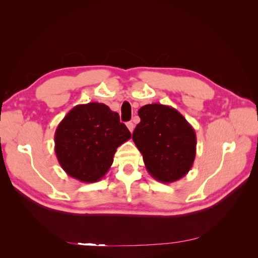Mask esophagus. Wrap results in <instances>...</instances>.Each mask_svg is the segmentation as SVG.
<instances>
[{
	"label": "esophagus",
	"instance_id": "1",
	"mask_svg": "<svg viewBox=\"0 0 258 258\" xmlns=\"http://www.w3.org/2000/svg\"><path fill=\"white\" fill-rule=\"evenodd\" d=\"M126 126H127V128L130 130V132L132 133L133 131H134V127H135V125H134V123L133 122H127V124H126Z\"/></svg>",
	"mask_w": 258,
	"mask_h": 258
}]
</instances>
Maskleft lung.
Instances as JSON below:
<instances>
[{
  "label": "left lung",
  "instance_id": "left-lung-1",
  "mask_svg": "<svg viewBox=\"0 0 258 258\" xmlns=\"http://www.w3.org/2000/svg\"><path fill=\"white\" fill-rule=\"evenodd\" d=\"M141 122L133 141L143 155L147 172L161 183L184 177L193 166L196 134L191 125L174 107L147 104L139 109Z\"/></svg>",
  "mask_w": 258,
  "mask_h": 258
}]
</instances>
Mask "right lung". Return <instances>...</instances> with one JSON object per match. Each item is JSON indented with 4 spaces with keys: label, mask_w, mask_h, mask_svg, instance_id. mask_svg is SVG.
I'll use <instances>...</instances> for the list:
<instances>
[{
    "label": "right lung",
    "mask_w": 258,
    "mask_h": 258,
    "mask_svg": "<svg viewBox=\"0 0 258 258\" xmlns=\"http://www.w3.org/2000/svg\"><path fill=\"white\" fill-rule=\"evenodd\" d=\"M131 136L127 127L119 122V115L105 104H80L57 125L55 154L69 176L95 183L108 172L117 147Z\"/></svg>",
    "instance_id": "add662e5"
}]
</instances>
